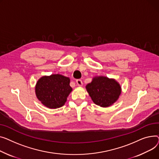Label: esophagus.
Returning <instances> with one entry per match:
<instances>
[{"mask_svg":"<svg viewBox=\"0 0 159 159\" xmlns=\"http://www.w3.org/2000/svg\"><path fill=\"white\" fill-rule=\"evenodd\" d=\"M76 83L79 87H81L83 85V82L81 80H76Z\"/></svg>","mask_w":159,"mask_h":159,"instance_id":"34e87169","label":"esophagus"}]
</instances>
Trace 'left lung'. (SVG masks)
<instances>
[{
	"label": "left lung",
	"mask_w": 159,
	"mask_h": 159,
	"mask_svg": "<svg viewBox=\"0 0 159 159\" xmlns=\"http://www.w3.org/2000/svg\"><path fill=\"white\" fill-rule=\"evenodd\" d=\"M86 89L93 102L101 107L112 105L121 93L119 83L114 79L96 76L86 85Z\"/></svg>",
	"instance_id": "obj_1"
}]
</instances>
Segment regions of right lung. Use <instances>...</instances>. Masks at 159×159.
I'll list each match as a JSON object with an SVG mask.
<instances>
[{"label": "right lung", "mask_w": 159, "mask_h": 159, "mask_svg": "<svg viewBox=\"0 0 159 159\" xmlns=\"http://www.w3.org/2000/svg\"><path fill=\"white\" fill-rule=\"evenodd\" d=\"M72 90L69 78L59 74L42 76L35 87L37 98L44 106L51 109L63 106Z\"/></svg>", "instance_id": "1"}]
</instances>
